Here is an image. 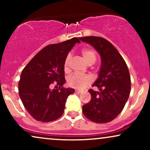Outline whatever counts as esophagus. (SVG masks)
I'll use <instances>...</instances> for the list:
<instances>
[{
    "label": "esophagus",
    "instance_id": "esophagus-1",
    "mask_svg": "<svg viewBox=\"0 0 150 150\" xmlns=\"http://www.w3.org/2000/svg\"><path fill=\"white\" fill-rule=\"evenodd\" d=\"M75 92H76V93H81V92H82V91L80 90V89H76V90H75Z\"/></svg>",
    "mask_w": 150,
    "mask_h": 150
}]
</instances>
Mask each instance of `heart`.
I'll list each match as a JSON object with an SVG mask.
<instances>
[{
  "label": "heart",
  "instance_id": "1",
  "mask_svg": "<svg viewBox=\"0 0 150 150\" xmlns=\"http://www.w3.org/2000/svg\"><path fill=\"white\" fill-rule=\"evenodd\" d=\"M81 55L89 65H92L97 60V55L95 52L92 49L88 48L81 50ZM70 56H68L64 61V70L65 73H68L70 71ZM67 82L70 87L81 89L85 88L92 82V78L87 75L73 74L68 77Z\"/></svg>",
  "mask_w": 150,
  "mask_h": 150
}]
</instances>
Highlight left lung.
Returning a JSON list of instances; mask_svg holds the SVG:
<instances>
[{"mask_svg": "<svg viewBox=\"0 0 150 150\" xmlns=\"http://www.w3.org/2000/svg\"><path fill=\"white\" fill-rule=\"evenodd\" d=\"M100 53L101 67L99 77L90 89L89 102L82 106L86 118L97 123H106L116 118L124 108L131 89L130 73L125 61L111 43L102 37H81Z\"/></svg>", "mask_w": 150, "mask_h": 150, "instance_id": "8db88e82", "label": "left lung"}]
</instances>
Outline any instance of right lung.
I'll return each instance as SVG.
<instances>
[{
	"mask_svg": "<svg viewBox=\"0 0 150 150\" xmlns=\"http://www.w3.org/2000/svg\"><path fill=\"white\" fill-rule=\"evenodd\" d=\"M76 43V37L48 45L38 52L22 70L19 95L25 108L35 120L51 122L60 118L66 99L74 89L64 88V61ZM56 85V89L51 86Z\"/></svg>",
	"mask_w": 150,
	"mask_h": 150,
	"instance_id": "right-lung-1",
	"label": "right lung"
}]
</instances>
